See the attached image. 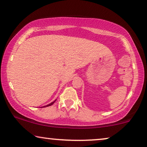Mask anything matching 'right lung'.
<instances>
[{
  "label": "right lung",
  "instance_id": "right-lung-1",
  "mask_svg": "<svg viewBox=\"0 0 147 147\" xmlns=\"http://www.w3.org/2000/svg\"><path fill=\"white\" fill-rule=\"evenodd\" d=\"M56 101V100H54V101L53 102H51V103H50V104H47V105H46V106H43V107H47V106H51L52 104H54V102H55ZM42 108V107H41Z\"/></svg>",
  "mask_w": 147,
  "mask_h": 147
}]
</instances>
